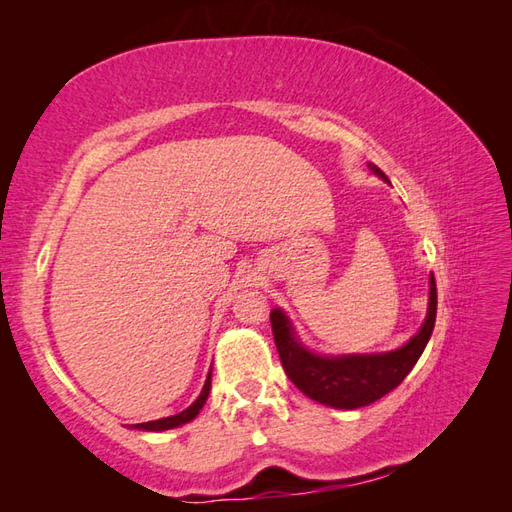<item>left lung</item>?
<instances>
[{
  "mask_svg": "<svg viewBox=\"0 0 512 512\" xmlns=\"http://www.w3.org/2000/svg\"><path fill=\"white\" fill-rule=\"evenodd\" d=\"M369 170L389 183L378 165L369 163ZM437 314L435 278L429 276V307L426 318L415 336L400 349L384 353H342V356H322L300 342L283 309H271V331L287 378L307 395L331 409L353 411L384 398L411 373L415 362L429 342Z\"/></svg>",
  "mask_w": 512,
  "mask_h": 512,
  "instance_id": "obj_1",
  "label": "left lung"
}]
</instances>
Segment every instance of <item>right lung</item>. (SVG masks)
<instances>
[{
    "label": "right lung",
    "instance_id": "right-lung-1",
    "mask_svg": "<svg viewBox=\"0 0 512 512\" xmlns=\"http://www.w3.org/2000/svg\"><path fill=\"white\" fill-rule=\"evenodd\" d=\"M210 389H212V371L207 373L205 378V384L201 393H198V398L187 406L185 411L176 413V415H170V417H161V420H152V422H143V424H132V429H139V431H150V433H161V431H170V429H179V426L192 422L194 417L201 413L203 404L207 402V395H210Z\"/></svg>",
    "mask_w": 512,
    "mask_h": 512
}]
</instances>
